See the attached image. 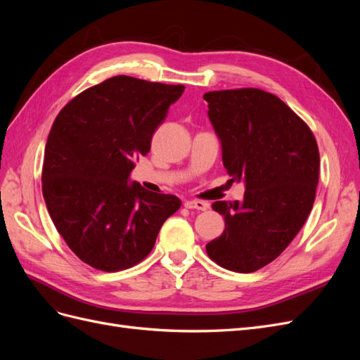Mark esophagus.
Returning <instances> with one entry per match:
<instances>
[{
    "instance_id": "obj_1",
    "label": "esophagus",
    "mask_w": 360,
    "mask_h": 360,
    "mask_svg": "<svg viewBox=\"0 0 360 360\" xmlns=\"http://www.w3.org/2000/svg\"><path fill=\"white\" fill-rule=\"evenodd\" d=\"M184 207H186V209L207 210V207H209V204L204 202V201H198V200H188V201H184Z\"/></svg>"
}]
</instances>
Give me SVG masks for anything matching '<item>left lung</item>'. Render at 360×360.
Here are the masks:
<instances>
[{
    "instance_id": "1",
    "label": "left lung",
    "mask_w": 360,
    "mask_h": 360,
    "mask_svg": "<svg viewBox=\"0 0 360 360\" xmlns=\"http://www.w3.org/2000/svg\"><path fill=\"white\" fill-rule=\"evenodd\" d=\"M209 118L222 144L230 181L243 201H214L224 233L205 245L224 269L252 274L278 258L312 209L320 153L308 124L275 94L259 89L209 91Z\"/></svg>"
}]
</instances>
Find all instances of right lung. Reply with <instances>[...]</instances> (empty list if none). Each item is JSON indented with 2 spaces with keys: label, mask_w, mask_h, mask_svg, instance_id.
<instances>
[{
  "label": "right lung",
  "mask_w": 360,
  "mask_h": 360,
  "mask_svg": "<svg viewBox=\"0 0 360 360\" xmlns=\"http://www.w3.org/2000/svg\"><path fill=\"white\" fill-rule=\"evenodd\" d=\"M183 91V85L118 75L79 93L57 115L43 158V198L57 231L85 264L102 271L134 267L180 209L176 195L127 180Z\"/></svg>",
  "instance_id": "1"
}]
</instances>
